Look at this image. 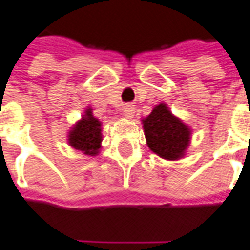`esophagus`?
I'll return each mask as SVG.
<instances>
[{"mask_svg": "<svg viewBox=\"0 0 250 250\" xmlns=\"http://www.w3.org/2000/svg\"><path fill=\"white\" fill-rule=\"evenodd\" d=\"M123 115H125V118H128V119H131L132 116H134V113H135V109H134V107L132 105H130V104H127V105H125L123 107Z\"/></svg>", "mask_w": 250, "mask_h": 250, "instance_id": "esophagus-1", "label": "esophagus"}]
</instances>
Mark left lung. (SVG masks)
Returning <instances> with one entry per match:
<instances>
[{
	"label": "left lung",
	"instance_id": "left-lung-1",
	"mask_svg": "<svg viewBox=\"0 0 250 250\" xmlns=\"http://www.w3.org/2000/svg\"><path fill=\"white\" fill-rule=\"evenodd\" d=\"M149 147L165 160H179L188 147L191 131L174 118L165 104H160L143 120Z\"/></svg>",
	"mask_w": 250,
	"mask_h": 250
}]
</instances>
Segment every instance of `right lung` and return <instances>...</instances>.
<instances>
[{
	"label": "right lung",
	"mask_w": 250,
	"mask_h": 250,
	"mask_svg": "<svg viewBox=\"0 0 250 250\" xmlns=\"http://www.w3.org/2000/svg\"><path fill=\"white\" fill-rule=\"evenodd\" d=\"M69 143L85 154H97L101 143V123L99 119L93 118L90 109H86L83 120H80L70 131Z\"/></svg>",
	"instance_id": "right-lung-1"
}]
</instances>
